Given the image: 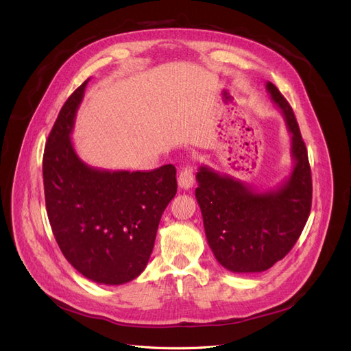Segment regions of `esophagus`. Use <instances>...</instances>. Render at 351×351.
Segmentation results:
<instances>
[{
    "label": "esophagus",
    "mask_w": 351,
    "mask_h": 351,
    "mask_svg": "<svg viewBox=\"0 0 351 351\" xmlns=\"http://www.w3.org/2000/svg\"><path fill=\"white\" fill-rule=\"evenodd\" d=\"M195 176H193V167L192 165H184L182 171L178 174V186L182 189H190L193 186Z\"/></svg>",
    "instance_id": "1"
}]
</instances>
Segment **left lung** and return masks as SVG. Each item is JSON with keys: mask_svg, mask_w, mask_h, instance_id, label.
<instances>
[{"mask_svg": "<svg viewBox=\"0 0 351 351\" xmlns=\"http://www.w3.org/2000/svg\"><path fill=\"white\" fill-rule=\"evenodd\" d=\"M272 101L291 134L294 168L274 190L256 192L227 174L202 165L196 199L217 261L231 272H262L281 261L299 240L312 206V173L306 145L290 104L271 82Z\"/></svg>", "mask_w": 351, "mask_h": 351, "instance_id": "8db88e82", "label": "left lung"}]
</instances>
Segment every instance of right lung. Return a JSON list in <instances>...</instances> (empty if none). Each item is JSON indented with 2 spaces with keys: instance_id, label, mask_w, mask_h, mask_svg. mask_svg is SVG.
Masks as SVG:
<instances>
[{
  "instance_id": "add662e5",
  "label": "right lung",
  "mask_w": 351,
  "mask_h": 351,
  "mask_svg": "<svg viewBox=\"0 0 351 351\" xmlns=\"http://www.w3.org/2000/svg\"><path fill=\"white\" fill-rule=\"evenodd\" d=\"M89 79L74 90L45 145V205L64 258L83 277L120 285L143 272L162 212L177 193L176 167L107 171L84 164L70 134Z\"/></svg>"
}]
</instances>
